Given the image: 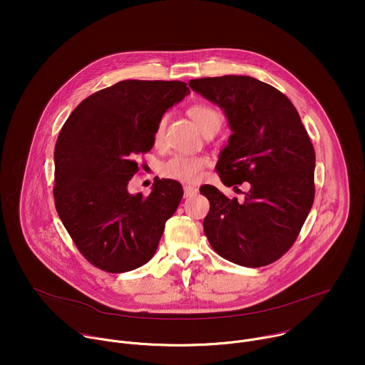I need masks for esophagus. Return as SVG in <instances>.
Returning <instances> with one entry per match:
<instances>
[{
    "label": "esophagus",
    "instance_id": "34e87169",
    "mask_svg": "<svg viewBox=\"0 0 365 365\" xmlns=\"http://www.w3.org/2000/svg\"><path fill=\"white\" fill-rule=\"evenodd\" d=\"M183 195L185 197H193L197 195V189L193 186H183Z\"/></svg>",
    "mask_w": 365,
    "mask_h": 365
}]
</instances>
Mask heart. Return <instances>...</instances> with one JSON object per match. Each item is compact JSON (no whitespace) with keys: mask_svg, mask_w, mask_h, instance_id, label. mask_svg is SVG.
I'll list each match as a JSON object with an SVG mask.
<instances>
[{"mask_svg":"<svg viewBox=\"0 0 365 365\" xmlns=\"http://www.w3.org/2000/svg\"><path fill=\"white\" fill-rule=\"evenodd\" d=\"M189 115L205 134L212 128L221 127V115L217 110L205 103H196L189 108ZM166 128V117H162L154 128V143H160ZM207 165V159L203 155H183L176 154L162 165V175L168 179L178 180L180 183H196L200 180L203 168Z\"/></svg>","mask_w":365,"mask_h":365,"instance_id":"1","label":"heart"}]
</instances>
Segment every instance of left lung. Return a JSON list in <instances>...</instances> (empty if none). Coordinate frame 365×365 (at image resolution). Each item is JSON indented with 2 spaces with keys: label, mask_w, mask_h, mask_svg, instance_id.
<instances>
[{
  "label": "left lung",
  "mask_w": 365,
  "mask_h": 365,
  "mask_svg": "<svg viewBox=\"0 0 365 365\" xmlns=\"http://www.w3.org/2000/svg\"><path fill=\"white\" fill-rule=\"evenodd\" d=\"M189 86L217 103L232 131L217 163L221 182L250 186L244 202L200 187L211 203L205 235L231 263L267 266L293 245L314 203V145L290 99L269 83L225 75Z\"/></svg>",
  "instance_id": "8db88e82"
}]
</instances>
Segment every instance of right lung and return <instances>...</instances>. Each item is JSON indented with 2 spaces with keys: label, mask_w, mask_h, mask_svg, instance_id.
Here are the masks:
<instances>
[{
  "label": "right lung",
  "mask_w": 365,
  "mask_h": 365,
  "mask_svg": "<svg viewBox=\"0 0 365 365\" xmlns=\"http://www.w3.org/2000/svg\"><path fill=\"white\" fill-rule=\"evenodd\" d=\"M190 91L180 81H121L83 99L55 147V205L82 255L95 267L124 273L154 255L182 185L154 180L131 195L134 160L154 144L155 124Z\"/></svg>",
  "instance_id": "1"
}]
</instances>
